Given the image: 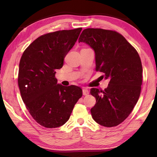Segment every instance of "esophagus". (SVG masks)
Listing matches in <instances>:
<instances>
[{
  "mask_svg": "<svg viewBox=\"0 0 157 157\" xmlns=\"http://www.w3.org/2000/svg\"><path fill=\"white\" fill-rule=\"evenodd\" d=\"M82 92H83V95L86 96V95L89 94V90H88V88H83V90H82Z\"/></svg>",
  "mask_w": 157,
  "mask_h": 157,
  "instance_id": "obj_1",
  "label": "esophagus"
}]
</instances>
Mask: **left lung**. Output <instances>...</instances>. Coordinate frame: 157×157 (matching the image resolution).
I'll list each match as a JSON object with an SVG mask.
<instances>
[{
    "instance_id": "left-lung-1",
    "label": "left lung",
    "mask_w": 157,
    "mask_h": 157,
    "mask_svg": "<svg viewBox=\"0 0 157 157\" xmlns=\"http://www.w3.org/2000/svg\"><path fill=\"white\" fill-rule=\"evenodd\" d=\"M78 42L94 50L96 70L110 79L104 91L90 90L96 100L90 110L92 118L107 128L118 125L131 113L140 94L142 66L138 53L121 34L107 29H85Z\"/></svg>"
}]
</instances>
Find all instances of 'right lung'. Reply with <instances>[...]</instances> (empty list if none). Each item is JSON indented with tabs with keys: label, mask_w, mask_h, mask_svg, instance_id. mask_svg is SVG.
I'll return each instance as SVG.
<instances>
[{
	"label": "right lung",
	"mask_w": 157,
	"mask_h": 157,
	"mask_svg": "<svg viewBox=\"0 0 157 157\" xmlns=\"http://www.w3.org/2000/svg\"><path fill=\"white\" fill-rule=\"evenodd\" d=\"M82 28L40 36L25 50L19 62L18 85L26 108L43 127L55 128L68 121L82 90L57 84L56 69L74 46Z\"/></svg>",
	"instance_id": "1"
}]
</instances>
